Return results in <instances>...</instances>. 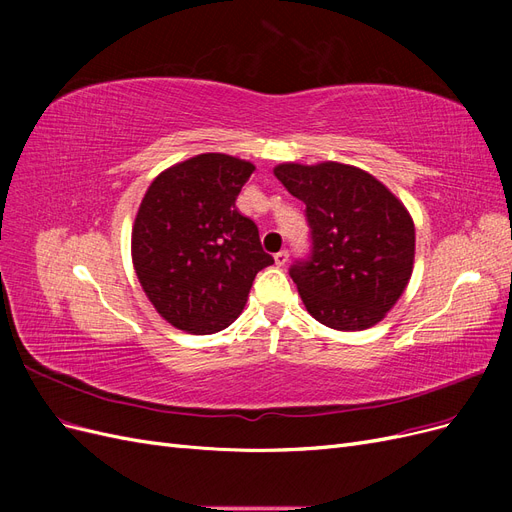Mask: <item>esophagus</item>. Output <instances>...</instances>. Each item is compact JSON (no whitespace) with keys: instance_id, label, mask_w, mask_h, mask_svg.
<instances>
[{"instance_id":"esophagus-1","label":"esophagus","mask_w":512,"mask_h":512,"mask_svg":"<svg viewBox=\"0 0 512 512\" xmlns=\"http://www.w3.org/2000/svg\"><path fill=\"white\" fill-rule=\"evenodd\" d=\"M288 256H290V254H288V250H282V252H277V254L273 256V258H275V265H277V267H284V265H286V262H288Z\"/></svg>"}]
</instances>
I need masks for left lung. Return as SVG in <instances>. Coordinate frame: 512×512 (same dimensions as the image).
I'll return each mask as SVG.
<instances>
[{
    "label": "left lung",
    "instance_id": "obj_1",
    "mask_svg": "<svg viewBox=\"0 0 512 512\" xmlns=\"http://www.w3.org/2000/svg\"><path fill=\"white\" fill-rule=\"evenodd\" d=\"M275 177L305 203L309 254L294 260L292 282L324 327H374L406 290L414 224L406 207L365 170L322 162L280 164Z\"/></svg>",
    "mask_w": 512,
    "mask_h": 512
}]
</instances>
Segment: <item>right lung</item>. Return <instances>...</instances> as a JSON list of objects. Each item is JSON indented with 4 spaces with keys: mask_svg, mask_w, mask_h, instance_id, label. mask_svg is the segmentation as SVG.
Instances as JSON below:
<instances>
[{
    "mask_svg": "<svg viewBox=\"0 0 512 512\" xmlns=\"http://www.w3.org/2000/svg\"><path fill=\"white\" fill-rule=\"evenodd\" d=\"M254 164L200 153L153 179L132 228V260L158 314L209 335L241 314L260 269L273 265L258 226L235 200Z\"/></svg>",
    "mask_w": 512,
    "mask_h": 512,
    "instance_id": "1",
    "label": "right lung"
}]
</instances>
